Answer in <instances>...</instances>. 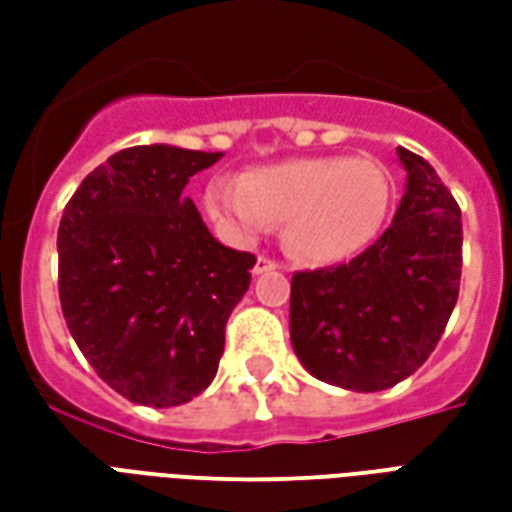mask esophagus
Masks as SVG:
<instances>
[{
    "label": "esophagus",
    "instance_id": "esophagus-1",
    "mask_svg": "<svg viewBox=\"0 0 512 512\" xmlns=\"http://www.w3.org/2000/svg\"><path fill=\"white\" fill-rule=\"evenodd\" d=\"M279 263L277 260H271L266 255H257V263H255V274H268V271H277Z\"/></svg>",
    "mask_w": 512,
    "mask_h": 512
}]
</instances>
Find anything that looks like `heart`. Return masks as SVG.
Returning <instances> with one entry per match:
<instances>
[{
    "label": "heart",
    "instance_id": "b5f03b06",
    "mask_svg": "<svg viewBox=\"0 0 512 512\" xmlns=\"http://www.w3.org/2000/svg\"><path fill=\"white\" fill-rule=\"evenodd\" d=\"M392 191L389 172L373 158H296L252 169L246 178L211 180L205 205L244 241L285 222V244L293 255L332 266L376 241Z\"/></svg>",
    "mask_w": 512,
    "mask_h": 512
}]
</instances>
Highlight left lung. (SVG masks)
<instances>
[{
    "label": "left lung",
    "instance_id": "left-lung-1",
    "mask_svg": "<svg viewBox=\"0 0 512 512\" xmlns=\"http://www.w3.org/2000/svg\"><path fill=\"white\" fill-rule=\"evenodd\" d=\"M406 194L376 244L348 263L290 279V343L326 384L381 392L400 384L444 334L458 301L461 208L436 169L397 147Z\"/></svg>",
    "mask_w": 512,
    "mask_h": 512
}]
</instances>
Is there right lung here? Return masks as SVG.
<instances>
[{"mask_svg":"<svg viewBox=\"0 0 512 512\" xmlns=\"http://www.w3.org/2000/svg\"><path fill=\"white\" fill-rule=\"evenodd\" d=\"M222 153L136 145L95 167L57 233L60 304L84 359L131 403L169 408L219 370L255 255L222 246L183 189Z\"/></svg>","mask_w":512,"mask_h":512,"instance_id":"right-lung-1","label":"right lung"}]
</instances>
